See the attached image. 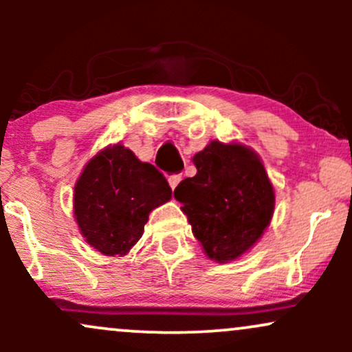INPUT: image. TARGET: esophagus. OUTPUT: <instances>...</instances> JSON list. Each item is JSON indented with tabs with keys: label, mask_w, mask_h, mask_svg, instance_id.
Masks as SVG:
<instances>
[{
	"label": "esophagus",
	"mask_w": 352,
	"mask_h": 352,
	"mask_svg": "<svg viewBox=\"0 0 352 352\" xmlns=\"http://www.w3.org/2000/svg\"><path fill=\"white\" fill-rule=\"evenodd\" d=\"M180 180H182V175H180V173H175V175H170V177H168V184H170V187H172V188H175L177 185L180 184Z\"/></svg>",
	"instance_id": "1"
}]
</instances>
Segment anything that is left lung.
I'll return each mask as SVG.
<instances>
[{
    "mask_svg": "<svg viewBox=\"0 0 352 352\" xmlns=\"http://www.w3.org/2000/svg\"><path fill=\"white\" fill-rule=\"evenodd\" d=\"M197 175L182 180L173 197L184 204L193 235L212 260L230 261L263 235L274 192L258 155L240 144L210 142L193 155Z\"/></svg>",
    "mask_w": 352,
    "mask_h": 352,
    "instance_id": "1",
    "label": "left lung"
}]
</instances>
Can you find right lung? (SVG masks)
Here are the masks:
<instances>
[{
	"label": "right lung",
	"instance_id": "right-lung-1",
	"mask_svg": "<svg viewBox=\"0 0 352 352\" xmlns=\"http://www.w3.org/2000/svg\"><path fill=\"white\" fill-rule=\"evenodd\" d=\"M162 172L117 144L99 152L74 188V215L86 241L107 256L125 254L140 240L148 213L170 200Z\"/></svg>",
	"mask_w": 352,
	"mask_h": 352
}]
</instances>
